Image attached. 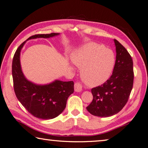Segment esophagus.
Here are the masks:
<instances>
[{
  "label": "esophagus",
  "mask_w": 148,
  "mask_h": 148,
  "mask_svg": "<svg viewBox=\"0 0 148 148\" xmlns=\"http://www.w3.org/2000/svg\"><path fill=\"white\" fill-rule=\"evenodd\" d=\"M74 90L76 91V92H81V91L82 90V86L79 83H77V82L75 83V84H74Z\"/></svg>",
  "instance_id": "esophagus-1"
}]
</instances>
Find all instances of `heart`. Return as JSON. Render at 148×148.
Here are the masks:
<instances>
[{
    "mask_svg": "<svg viewBox=\"0 0 148 148\" xmlns=\"http://www.w3.org/2000/svg\"><path fill=\"white\" fill-rule=\"evenodd\" d=\"M72 61L81 68L82 78L89 86L100 85L106 82L113 71L115 56L103 45L90 42L72 56Z\"/></svg>",
    "mask_w": 148,
    "mask_h": 148,
    "instance_id": "heart-1",
    "label": "heart"
}]
</instances>
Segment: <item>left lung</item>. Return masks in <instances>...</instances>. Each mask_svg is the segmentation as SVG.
<instances>
[{
  "instance_id": "left-lung-1",
  "label": "left lung",
  "mask_w": 148,
  "mask_h": 148,
  "mask_svg": "<svg viewBox=\"0 0 148 148\" xmlns=\"http://www.w3.org/2000/svg\"><path fill=\"white\" fill-rule=\"evenodd\" d=\"M116 61L111 76L98 87L91 89L93 100L87 107L91 114L108 117L120 112L128 101L133 85V63L123 45L114 39Z\"/></svg>"
}]
</instances>
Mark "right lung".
I'll list each match as a JSON object with an SVG mask.
<instances>
[{"mask_svg": "<svg viewBox=\"0 0 148 148\" xmlns=\"http://www.w3.org/2000/svg\"><path fill=\"white\" fill-rule=\"evenodd\" d=\"M59 33L37 34L26 40L50 38ZM25 41L16 50L12 61V76L15 95L24 107L34 116L40 119H52L66 107L67 99L74 92V82L55 80L47 85H37L26 78L21 69L20 53Z\"/></svg>", "mask_w": 148, "mask_h": 148, "instance_id": "obj_1", "label": "right lung"}]
</instances>
